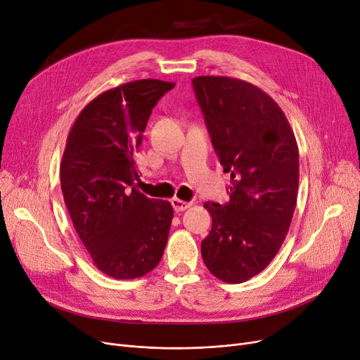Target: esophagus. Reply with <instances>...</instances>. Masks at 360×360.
Masks as SVG:
<instances>
[{
  "instance_id": "obj_1",
  "label": "esophagus",
  "mask_w": 360,
  "mask_h": 360,
  "mask_svg": "<svg viewBox=\"0 0 360 360\" xmlns=\"http://www.w3.org/2000/svg\"><path fill=\"white\" fill-rule=\"evenodd\" d=\"M172 207L175 209V212H184V210H186V209H190L191 202L182 201V200H179V198H172Z\"/></svg>"
}]
</instances>
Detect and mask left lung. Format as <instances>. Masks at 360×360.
Returning a JSON list of instances; mask_svg holds the SVG:
<instances>
[{
  "label": "left lung",
  "instance_id": "8db88e82",
  "mask_svg": "<svg viewBox=\"0 0 360 360\" xmlns=\"http://www.w3.org/2000/svg\"><path fill=\"white\" fill-rule=\"evenodd\" d=\"M212 144L231 174L229 202L207 201L212 231L201 240L209 271L243 283L278 252L293 217L299 150L285 112L259 87L221 75L193 79Z\"/></svg>",
  "mask_w": 360,
  "mask_h": 360
}]
</instances>
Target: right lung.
I'll use <instances>...</instances> for the list:
<instances>
[{
  "instance_id": "right-lung-1",
  "label": "right lung",
  "mask_w": 360,
  "mask_h": 360,
  "mask_svg": "<svg viewBox=\"0 0 360 360\" xmlns=\"http://www.w3.org/2000/svg\"><path fill=\"white\" fill-rule=\"evenodd\" d=\"M175 87L156 79L106 90L72 124L60 166L74 229L102 273L118 280L153 270L165 251L174 209L134 186V153L151 109Z\"/></svg>"
}]
</instances>
